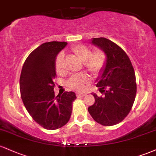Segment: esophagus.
<instances>
[{"label":"esophagus","instance_id":"esophagus-1","mask_svg":"<svg viewBox=\"0 0 156 156\" xmlns=\"http://www.w3.org/2000/svg\"><path fill=\"white\" fill-rule=\"evenodd\" d=\"M87 95V93L85 92H77L76 96L77 98H83V97Z\"/></svg>","mask_w":156,"mask_h":156}]
</instances>
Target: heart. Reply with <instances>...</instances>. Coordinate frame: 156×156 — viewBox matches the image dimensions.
Returning a JSON list of instances; mask_svg holds the SVG:
<instances>
[{"label": "heart", "mask_w": 156, "mask_h": 156, "mask_svg": "<svg viewBox=\"0 0 156 156\" xmlns=\"http://www.w3.org/2000/svg\"><path fill=\"white\" fill-rule=\"evenodd\" d=\"M73 55L84 64V67L88 72L94 76L101 74L104 69L106 62V54L102 49L92 51L86 44H76L71 48ZM55 69L58 74L64 73V55L59 53L55 60ZM90 81V78L87 75H78L73 76L67 81V85L74 90H83L86 85Z\"/></svg>", "instance_id": "heart-1"}]
</instances>
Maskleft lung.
<instances>
[{"label": "left lung", "mask_w": 156, "mask_h": 156, "mask_svg": "<svg viewBox=\"0 0 156 156\" xmlns=\"http://www.w3.org/2000/svg\"><path fill=\"white\" fill-rule=\"evenodd\" d=\"M92 43L104 51L106 63L96 87L103 96L94 97V103L88 111L94 121L112 126L122 122L129 114L135 101L136 83L129 57L117 44L109 39L93 38Z\"/></svg>", "instance_id": "1"}]
</instances>
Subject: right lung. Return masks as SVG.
Returning <instances> with one entry per match:
<instances>
[{
  "mask_svg": "<svg viewBox=\"0 0 156 156\" xmlns=\"http://www.w3.org/2000/svg\"><path fill=\"white\" fill-rule=\"evenodd\" d=\"M67 44L55 41L42 44L27 57L21 71L20 90L23 104L34 120L47 130L67 124L76 99L73 92L55 97L53 91L55 60Z\"/></svg>",
  "mask_w": 156,
  "mask_h": 156,
  "instance_id": "right-lung-1",
  "label": "right lung"
}]
</instances>
